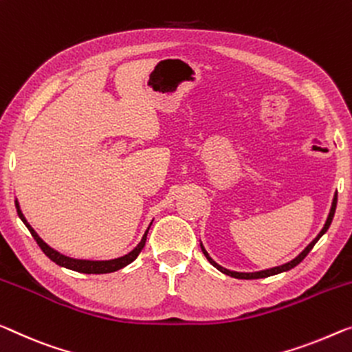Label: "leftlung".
I'll return each mask as SVG.
<instances>
[{
    "instance_id": "left-lung-1",
    "label": "left lung",
    "mask_w": 352,
    "mask_h": 352,
    "mask_svg": "<svg viewBox=\"0 0 352 352\" xmlns=\"http://www.w3.org/2000/svg\"><path fill=\"white\" fill-rule=\"evenodd\" d=\"M335 208H337V193L333 195V201H332V208H331V212H329V217H327V220H326V223H324V226H322V230L320 231V234H318L315 239H313L310 244H308L307 247H305V250L302 252V253H299V255H297L293 261H289V263H286V264H282V266H277V267H272V269H266V270H259V272H236V270H230V269H225V267H221V266H219L217 263L214 261L212 258L209 256V253L206 252V248L203 247V244H199L201 245V250H203V253H204V256L208 258V261L212 264L214 267H217L220 272H223V274H226V275H230V277H234V278H244V280H252V278H266V277H270V275H275V274H280V272H286V270H289V269H293V267H296L297 264H299L302 259H304L308 253H310V250L313 247H315V244L318 241H320V237L324 234V232H326L327 230H329V226H331V223H332V219H333V214H335Z\"/></svg>"
}]
</instances>
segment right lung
I'll use <instances>...</instances> for the list:
<instances>
[{"mask_svg": "<svg viewBox=\"0 0 352 352\" xmlns=\"http://www.w3.org/2000/svg\"><path fill=\"white\" fill-rule=\"evenodd\" d=\"M15 208H17L19 217L26 225V228L30 230L31 236L34 237V241L37 242V245L41 247V250L44 252L53 263H56L58 266H61V267H66V269H70V270H75V272H82V274H110V272H115V270H120L122 267H126L127 264H131L132 261H135L137 256L140 255V252L143 250L144 242H146V236H148V231L151 228V225H153V221H151V225L148 226V230H146V232L142 237V241H140V244L135 247L132 252H129L127 255H124L121 258H115V259H108V261H91V259L69 258L66 255H61V253L56 252V250H53V248L50 245H47L45 242L41 239L39 234H37V232L31 228V225L28 223V221H26L25 215L21 214L17 199H15Z\"/></svg>", "mask_w": 352, "mask_h": 352, "instance_id": "1", "label": "right lung"}]
</instances>
